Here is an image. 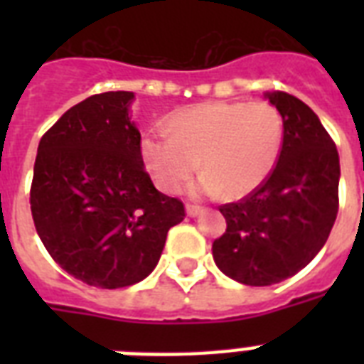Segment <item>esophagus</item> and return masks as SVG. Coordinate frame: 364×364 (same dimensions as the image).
I'll return each mask as SVG.
<instances>
[{"label":"esophagus","mask_w":364,"mask_h":364,"mask_svg":"<svg viewBox=\"0 0 364 364\" xmlns=\"http://www.w3.org/2000/svg\"><path fill=\"white\" fill-rule=\"evenodd\" d=\"M200 213H204V208H200V205H194V204L187 205V215L188 217H198Z\"/></svg>","instance_id":"esophagus-1"}]
</instances>
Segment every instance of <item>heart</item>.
<instances>
[{
	"label": "heart",
	"instance_id": "heart-1",
	"mask_svg": "<svg viewBox=\"0 0 364 364\" xmlns=\"http://www.w3.org/2000/svg\"><path fill=\"white\" fill-rule=\"evenodd\" d=\"M283 134V117L270 102H210L177 111L168 130L145 132L139 153L164 193H179L200 166L196 193L243 198L272 176Z\"/></svg>",
	"mask_w": 364,
	"mask_h": 364
}]
</instances>
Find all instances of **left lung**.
<instances>
[{"mask_svg": "<svg viewBox=\"0 0 364 364\" xmlns=\"http://www.w3.org/2000/svg\"><path fill=\"white\" fill-rule=\"evenodd\" d=\"M285 124L282 154L255 193L219 208L227 230L213 242L223 274L266 287L302 270L327 242L338 213L340 160L314 111L291 94H266Z\"/></svg>", "mask_w": 364, "mask_h": 364, "instance_id": "obj_1", "label": "left lung"}]
</instances>
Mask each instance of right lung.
<instances>
[{
  "instance_id": "1",
  "label": "right lung",
  "mask_w": 364,
  "mask_h": 364,
  "mask_svg": "<svg viewBox=\"0 0 364 364\" xmlns=\"http://www.w3.org/2000/svg\"><path fill=\"white\" fill-rule=\"evenodd\" d=\"M132 100L124 90L94 94L65 111L37 147L36 230L60 268L92 287L145 279L168 230L185 219L181 200L156 191L145 171Z\"/></svg>"
}]
</instances>
